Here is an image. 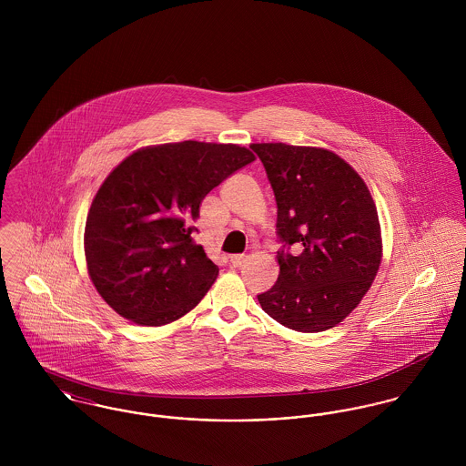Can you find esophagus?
I'll return each instance as SVG.
<instances>
[{"label": "esophagus", "instance_id": "1", "mask_svg": "<svg viewBox=\"0 0 466 466\" xmlns=\"http://www.w3.org/2000/svg\"><path fill=\"white\" fill-rule=\"evenodd\" d=\"M244 262H246V257H244V255H233V257H229V264L233 267H242Z\"/></svg>", "mask_w": 466, "mask_h": 466}]
</instances>
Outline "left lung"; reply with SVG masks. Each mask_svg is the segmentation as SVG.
<instances>
[{
	"label": "left lung",
	"instance_id": "1",
	"mask_svg": "<svg viewBox=\"0 0 466 466\" xmlns=\"http://www.w3.org/2000/svg\"><path fill=\"white\" fill-rule=\"evenodd\" d=\"M266 167L278 206L279 274L258 296L262 309L296 332H325L346 319L382 262L375 200L355 168L329 148L249 145Z\"/></svg>",
	"mask_w": 466,
	"mask_h": 466
}]
</instances>
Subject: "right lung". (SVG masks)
Returning a JSON list of instances; mask_svg holds the SVG:
<instances>
[{
	"label": "right lung",
	"mask_w": 466,
	"mask_h": 466,
	"mask_svg": "<svg viewBox=\"0 0 466 466\" xmlns=\"http://www.w3.org/2000/svg\"><path fill=\"white\" fill-rule=\"evenodd\" d=\"M235 143L148 145L118 163L93 198L84 229L87 274L102 299L141 327L177 321L218 276L192 238L202 199L255 161Z\"/></svg>",
	"instance_id": "1"
}]
</instances>
